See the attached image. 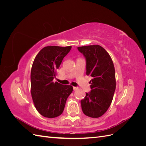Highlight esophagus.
Masks as SVG:
<instances>
[{"label": "esophagus", "instance_id": "34e87169", "mask_svg": "<svg viewBox=\"0 0 146 146\" xmlns=\"http://www.w3.org/2000/svg\"><path fill=\"white\" fill-rule=\"evenodd\" d=\"M73 89H74V91H76V90H78V88H77V87H75V86H74V87H73Z\"/></svg>", "mask_w": 146, "mask_h": 146}]
</instances>
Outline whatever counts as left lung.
I'll return each instance as SVG.
<instances>
[{
    "label": "left lung",
    "instance_id": "left-lung-1",
    "mask_svg": "<svg viewBox=\"0 0 146 146\" xmlns=\"http://www.w3.org/2000/svg\"><path fill=\"white\" fill-rule=\"evenodd\" d=\"M77 48L86 58V74L92 78L91 92L81 100L82 111L87 116L98 118L106 113L113 100L116 90L114 64L108 53L99 45Z\"/></svg>",
    "mask_w": 146,
    "mask_h": 146
}]
</instances>
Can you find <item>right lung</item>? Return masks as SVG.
Returning <instances> with one entry per match:
<instances>
[{
  "label": "right lung",
  "instance_id": "right-lung-1",
  "mask_svg": "<svg viewBox=\"0 0 146 146\" xmlns=\"http://www.w3.org/2000/svg\"><path fill=\"white\" fill-rule=\"evenodd\" d=\"M71 47L47 46L35 58L31 70V94L35 107L44 117L54 118L61 115L73 91L71 85L53 81L56 70Z\"/></svg>",
  "mask_w": 146,
  "mask_h": 146
}]
</instances>
